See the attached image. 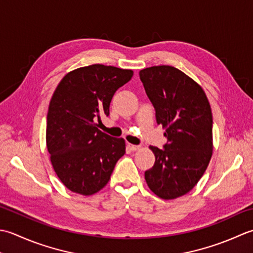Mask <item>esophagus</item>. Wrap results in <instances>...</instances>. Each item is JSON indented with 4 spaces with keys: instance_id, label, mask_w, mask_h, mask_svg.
<instances>
[{
    "instance_id": "1",
    "label": "esophagus",
    "mask_w": 253,
    "mask_h": 253,
    "mask_svg": "<svg viewBox=\"0 0 253 253\" xmlns=\"http://www.w3.org/2000/svg\"><path fill=\"white\" fill-rule=\"evenodd\" d=\"M127 147L130 148L132 152H134V151H137V149H140V148H141V145H134V144L127 143Z\"/></svg>"
}]
</instances>
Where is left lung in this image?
<instances>
[{"instance_id": "8db88e82", "label": "left lung", "mask_w": 253, "mask_h": 253, "mask_svg": "<svg viewBox=\"0 0 253 253\" xmlns=\"http://www.w3.org/2000/svg\"><path fill=\"white\" fill-rule=\"evenodd\" d=\"M140 79L167 137L163 149L151 146L155 164L145 171L146 183L159 198L176 199L193 189L212 157L210 102L204 90L173 66L144 69Z\"/></svg>"}]
</instances>
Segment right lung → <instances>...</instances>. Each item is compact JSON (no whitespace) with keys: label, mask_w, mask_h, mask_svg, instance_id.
<instances>
[{"label":"right lung","mask_w":253,"mask_h":253,"mask_svg":"<svg viewBox=\"0 0 253 253\" xmlns=\"http://www.w3.org/2000/svg\"><path fill=\"white\" fill-rule=\"evenodd\" d=\"M132 76L131 70L92 64L70 72L54 90L47 116V147L55 173L71 191H99L126 154L125 140L101 132L97 122L109 116L113 95Z\"/></svg>","instance_id":"right-lung-1"}]
</instances>
